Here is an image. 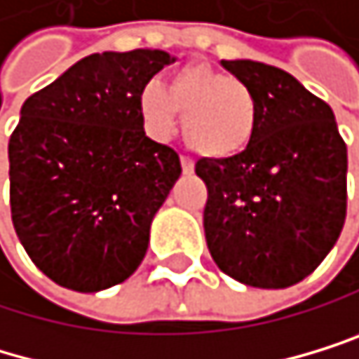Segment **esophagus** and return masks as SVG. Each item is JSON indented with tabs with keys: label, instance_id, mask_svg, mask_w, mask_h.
<instances>
[{
	"label": "esophagus",
	"instance_id": "1",
	"mask_svg": "<svg viewBox=\"0 0 359 359\" xmlns=\"http://www.w3.org/2000/svg\"><path fill=\"white\" fill-rule=\"evenodd\" d=\"M181 168H183L185 174H191V172H194V161H191L189 156H181Z\"/></svg>",
	"mask_w": 359,
	"mask_h": 359
}]
</instances>
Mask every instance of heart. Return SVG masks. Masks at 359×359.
Returning a JSON list of instances; mask_svg holds the SVG:
<instances>
[{
	"label": "heart",
	"instance_id": "1",
	"mask_svg": "<svg viewBox=\"0 0 359 359\" xmlns=\"http://www.w3.org/2000/svg\"><path fill=\"white\" fill-rule=\"evenodd\" d=\"M139 107L147 130L170 136L183 114V139L196 154L231 158L254 141L258 103L254 92L227 72L210 66L176 70L170 88L152 81L141 90Z\"/></svg>",
	"mask_w": 359,
	"mask_h": 359
}]
</instances>
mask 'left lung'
<instances>
[{"mask_svg":"<svg viewBox=\"0 0 359 359\" xmlns=\"http://www.w3.org/2000/svg\"><path fill=\"white\" fill-rule=\"evenodd\" d=\"M254 92V141L201 158L203 227L218 269L249 287L285 289L316 271L346 218V143L329 103L260 61H220Z\"/></svg>","mask_w":359,"mask_h":359,"instance_id":"obj_1","label":"left lung"}]
</instances>
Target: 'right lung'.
<instances>
[{
	"instance_id": "1",
	"label": "right lung",
	"mask_w": 359,
	"mask_h": 359,
	"mask_svg": "<svg viewBox=\"0 0 359 359\" xmlns=\"http://www.w3.org/2000/svg\"><path fill=\"white\" fill-rule=\"evenodd\" d=\"M174 59L97 53L30 95L8 141L11 216L30 260L72 291L130 278L181 158L145 136L141 90Z\"/></svg>"
}]
</instances>
